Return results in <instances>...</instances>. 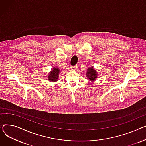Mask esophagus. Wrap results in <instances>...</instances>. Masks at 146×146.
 Returning a JSON list of instances; mask_svg holds the SVG:
<instances>
[{
    "label": "esophagus",
    "instance_id": "obj_1",
    "mask_svg": "<svg viewBox=\"0 0 146 146\" xmlns=\"http://www.w3.org/2000/svg\"><path fill=\"white\" fill-rule=\"evenodd\" d=\"M77 68H78V66L75 65V66H73L71 67V70L72 71H75V70H76L77 69Z\"/></svg>",
    "mask_w": 146,
    "mask_h": 146
}]
</instances>
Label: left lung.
Here are the masks:
<instances>
[{
  "label": "left lung",
  "instance_id": "obj_1",
  "mask_svg": "<svg viewBox=\"0 0 146 146\" xmlns=\"http://www.w3.org/2000/svg\"><path fill=\"white\" fill-rule=\"evenodd\" d=\"M85 75H86L88 80L91 82H94L98 78V73L93 66L88 68L87 72L85 73Z\"/></svg>",
  "mask_w": 146,
  "mask_h": 146
}]
</instances>
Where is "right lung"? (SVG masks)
<instances>
[{
    "mask_svg": "<svg viewBox=\"0 0 146 146\" xmlns=\"http://www.w3.org/2000/svg\"><path fill=\"white\" fill-rule=\"evenodd\" d=\"M60 69L58 67H54L48 74V79L50 82H56L59 79Z\"/></svg>",
    "mask_w": 146,
    "mask_h": 146,
    "instance_id": "1",
    "label": "right lung"
}]
</instances>
